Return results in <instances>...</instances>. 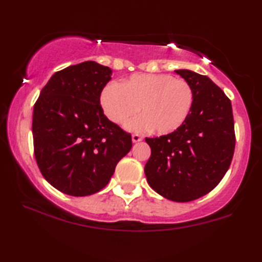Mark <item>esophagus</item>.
I'll return each mask as SVG.
<instances>
[{
	"mask_svg": "<svg viewBox=\"0 0 262 262\" xmlns=\"http://www.w3.org/2000/svg\"><path fill=\"white\" fill-rule=\"evenodd\" d=\"M132 140H133V142H134V143H137V142H140V141L143 140V137H142V136L139 135V134H133Z\"/></svg>",
	"mask_w": 262,
	"mask_h": 262,
	"instance_id": "34e87169",
	"label": "esophagus"
}]
</instances>
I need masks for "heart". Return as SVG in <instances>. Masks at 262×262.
<instances>
[{"label": "heart", "instance_id": "b5f03b06", "mask_svg": "<svg viewBox=\"0 0 262 262\" xmlns=\"http://www.w3.org/2000/svg\"><path fill=\"white\" fill-rule=\"evenodd\" d=\"M193 89L183 78L172 75H134L121 84L111 82L104 88L100 104L110 121L130 129L152 128L157 134H170L184 125L192 111Z\"/></svg>", "mask_w": 262, "mask_h": 262}]
</instances>
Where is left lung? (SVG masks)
Listing matches in <instances>:
<instances>
[{
    "label": "left lung",
    "mask_w": 262,
    "mask_h": 262,
    "mask_svg": "<svg viewBox=\"0 0 262 262\" xmlns=\"http://www.w3.org/2000/svg\"><path fill=\"white\" fill-rule=\"evenodd\" d=\"M193 89L187 120L179 129L147 137L151 156L145 164L148 184L176 202L193 201L214 189L231 164L236 135L231 101L205 75L176 70Z\"/></svg>",
    "instance_id": "1"
}]
</instances>
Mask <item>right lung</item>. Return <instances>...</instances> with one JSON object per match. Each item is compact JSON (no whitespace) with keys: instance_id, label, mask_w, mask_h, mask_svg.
<instances>
[{"instance_id":"1","label":"right lung","mask_w":262,"mask_h":262,"mask_svg":"<svg viewBox=\"0 0 262 262\" xmlns=\"http://www.w3.org/2000/svg\"><path fill=\"white\" fill-rule=\"evenodd\" d=\"M112 70L85 61L56 72L33 108V149L48 183L73 196L103 189L132 135L105 117L100 95Z\"/></svg>"}]
</instances>
